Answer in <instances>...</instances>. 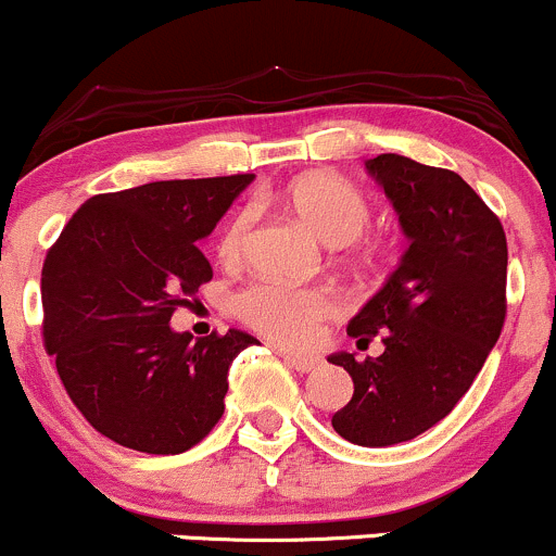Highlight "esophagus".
<instances>
[{
	"instance_id": "esophagus-1",
	"label": "esophagus",
	"mask_w": 556,
	"mask_h": 556,
	"mask_svg": "<svg viewBox=\"0 0 556 556\" xmlns=\"http://www.w3.org/2000/svg\"><path fill=\"white\" fill-rule=\"evenodd\" d=\"M276 351H278V356L283 358L289 366H294L296 371H313L320 364V358H316V356H300V353H289V351H283V348H276Z\"/></svg>"
}]
</instances>
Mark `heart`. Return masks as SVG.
<instances>
[{"label":"heart","mask_w":556,"mask_h":556,"mask_svg":"<svg viewBox=\"0 0 556 556\" xmlns=\"http://www.w3.org/2000/svg\"><path fill=\"white\" fill-rule=\"evenodd\" d=\"M283 203L302 225L311 227L329 245H351L366 232L371 205L353 181L331 174H307L283 190ZM254 230V208H240L222 230L216 254L225 265H238ZM238 316L283 345H307L318 326L337 313L334 294L326 289L256 280L236 300Z\"/></svg>","instance_id":"heart-1"}]
</instances>
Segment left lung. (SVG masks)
I'll use <instances>...</instances> for the list:
<instances>
[{"label": "left lung", "instance_id": "obj_1", "mask_svg": "<svg viewBox=\"0 0 556 556\" xmlns=\"http://www.w3.org/2000/svg\"><path fill=\"white\" fill-rule=\"evenodd\" d=\"M366 170L391 198L409 249L382 289L351 318L377 358L334 353L353 399L331 426L362 447L409 442L455 409L488 362L506 320V232L455 170L377 154Z\"/></svg>", "mask_w": 556, "mask_h": 556}]
</instances>
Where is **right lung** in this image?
Listing matches in <instances>:
<instances>
[{
    "instance_id": "obj_1",
    "label": "right lung",
    "mask_w": 556,
    "mask_h": 556,
    "mask_svg": "<svg viewBox=\"0 0 556 556\" xmlns=\"http://www.w3.org/2000/svg\"><path fill=\"white\" fill-rule=\"evenodd\" d=\"M254 174L152 181L85 200L42 265V337L68 399L112 442L179 455L225 412L240 329L192 342L170 329L187 296L214 278L211 236Z\"/></svg>"
}]
</instances>
